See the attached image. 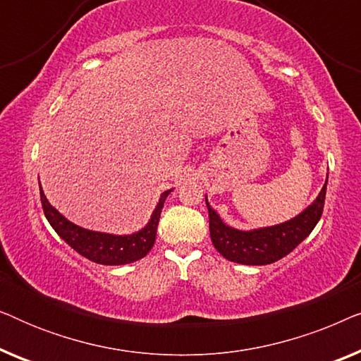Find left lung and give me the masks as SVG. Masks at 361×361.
<instances>
[{
  "instance_id": "1",
  "label": "left lung",
  "mask_w": 361,
  "mask_h": 361,
  "mask_svg": "<svg viewBox=\"0 0 361 361\" xmlns=\"http://www.w3.org/2000/svg\"><path fill=\"white\" fill-rule=\"evenodd\" d=\"M325 192H327V180H325L317 200L295 219L286 221V224L269 226V228L253 231H240L226 226L205 200L207 209H209L212 243L224 258L233 261V263L253 266L274 263L289 255L317 225L324 212Z\"/></svg>"
}]
</instances>
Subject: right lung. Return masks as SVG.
Segmentation results:
<instances>
[{"instance_id":"obj_1","label":"right lung","mask_w":361,"mask_h":361,"mask_svg":"<svg viewBox=\"0 0 361 361\" xmlns=\"http://www.w3.org/2000/svg\"><path fill=\"white\" fill-rule=\"evenodd\" d=\"M171 190H166L161 195L159 204H157L156 210L152 212V216L145 228L137 233L116 236V235H106L98 233V231H90L80 226L73 225L68 221L66 216H62L54 207L49 204L46 195L41 189V204L44 215L57 235L66 241L68 246H72L78 255L85 256L87 259L93 261L98 264H108V266H118V264H128L133 261H137L149 253V250L154 246L156 241V231L157 224H159V216L164 207L166 197L169 195Z\"/></svg>"}]
</instances>
